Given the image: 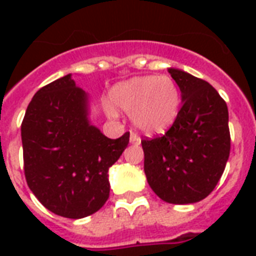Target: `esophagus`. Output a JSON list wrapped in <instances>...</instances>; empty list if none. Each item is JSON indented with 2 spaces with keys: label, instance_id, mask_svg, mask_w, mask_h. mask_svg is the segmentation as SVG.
I'll return each instance as SVG.
<instances>
[{
  "label": "esophagus",
  "instance_id": "esophagus-1",
  "mask_svg": "<svg viewBox=\"0 0 256 256\" xmlns=\"http://www.w3.org/2000/svg\"><path fill=\"white\" fill-rule=\"evenodd\" d=\"M130 144H140V138L136 136V132H130Z\"/></svg>",
  "mask_w": 256,
  "mask_h": 256
}]
</instances>
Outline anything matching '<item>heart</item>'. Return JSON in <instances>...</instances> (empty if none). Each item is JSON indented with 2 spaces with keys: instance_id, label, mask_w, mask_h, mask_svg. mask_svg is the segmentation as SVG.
I'll list each match as a JSON object with an SVG mask.
<instances>
[{
  "instance_id": "b5f03b06",
  "label": "heart",
  "mask_w": 256,
  "mask_h": 256,
  "mask_svg": "<svg viewBox=\"0 0 256 256\" xmlns=\"http://www.w3.org/2000/svg\"><path fill=\"white\" fill-rule=\"evenodd\" d=\"M116 108L132 114L136 128L148 134L166 132L180 108L178 84L170 76H144L122 82L112 90ZM114 114L112 108H108Z\"/></svg>"
}]
</instances>
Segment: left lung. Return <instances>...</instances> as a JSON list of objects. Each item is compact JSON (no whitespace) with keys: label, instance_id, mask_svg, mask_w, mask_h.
<instances>
[{"label":"left lung","instance_id":"1","mask_svg":"<svg viewBox=\"0 0 256 256\" xmlns=\"http://www.w3.org/2000/svg\"><path fill=\"white\" fill-rule=\"evenodd\" d=\"M182 92V108L162 136L144 138V174L162 200L187 204L214 190L230 156L228 110L208 82L168 69Z\"/></svg>","mask_w":256,"mask_h":256}]
</instances>
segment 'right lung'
<instances>
[{"mask_svg": "<svg viewBox=\"0 0 256 256\" xmlns=\"http://www.w3.org/2000/svg\"><path fill=\"white\" fill-rule=\"evenodd\" d=\"M28 186L44 206L85 218L108 198V168L128 148L130 132L110 140L88 120V96L70 74L34 94L21 124Z\"/></svg>", "mask_w": 256, "mask_h": 256, "instance_id": "right-lung-1", "label": "right lung"}]
</instances>
